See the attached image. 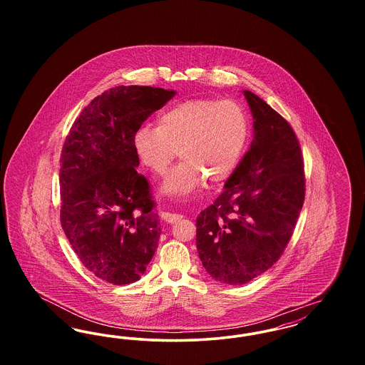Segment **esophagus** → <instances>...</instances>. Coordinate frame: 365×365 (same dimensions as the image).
I'll use <instances>...</instances> for the list:
<instances>
[{
  "label": "esophagus",
  "instance_id": "1",
  "mask_svg": "<svg viewBox=\"0 0 365 365\" xmlns=\"http://www.w3.org/2000/svg\"><path fill=\"white\" fill-rule=\"evenodd\" d=\"M160 216L164 222L167 223H176L179 220L183 219V215H179V213H171V212H167V210H161L160 212Z\"/></svg>",
  "mask_w": 365,
  "mask_h": 365
}]
</instances>
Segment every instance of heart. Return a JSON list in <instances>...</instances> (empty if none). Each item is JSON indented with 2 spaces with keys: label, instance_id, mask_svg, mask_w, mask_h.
<instances>
[{
  "label": "heart",
  "instance_id": "heart-1",
  "mask_svg": "<svg viewBox=\"0 0 365 365\" xmlns=\"http://www.w3.org/2000/svg\"><path fill=\"white\" fill-rule=\"evenodd\" d=\"M249 135V119L235 101L189 100L164 110L157 127L142 125L133 137L139 163L163 175L179 149L180 164L165 176L163 192L189 197L204 179L222 183L235 171Z\"/></svg>",
  "mask_w": 365,
  "mask_h": 365
}]
</instances>
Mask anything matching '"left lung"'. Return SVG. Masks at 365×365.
Wrapping results in <instances>:
<instances>
[{"label":"left lung","mask_w":365,"mask_h":365,"mask_svg":"<svg viewBox=\"0 0 365 365\" xmlns=\"http://www.w3.org/2000/svg\"><path fill=\"white\" fill-rule=\"evenodd\" d=\"M253 140L223 192L197 217V250L209 275L245 284L269 269L293 235L305 198L304 160L292 125L243 90Z\"/></svg>","instance_id":"obj_1"}]
</instances>
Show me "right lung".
Returning <instances> with one entry per match:
<instances>
[{
	"mask_svg": "<svg viewBox=\"0 0 365 365\" xmlns=\"http://www.w3.org/2000/svg\"><path fill=\"white\" fill-rule=\"evenodd\" d=\"M174 90L118 86L96 97L71 127L60 168L61 227L87 269L112 284L145 274L161 234L133 137Z\"/></svg>",
	"mask_w": 365,
	"mask_h": 365,
	"instance_id": "1",
	"label": "right lung"
}]
</instances>
